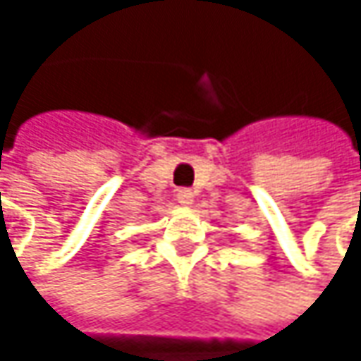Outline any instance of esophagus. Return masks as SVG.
Returning a JSON list of instances; mask_svg holds the SVG:
<instances>
[{"label": "esophagus", "mask_w": 361, "mask_h": 361, "mask_svg": "<svg viewBox=\"0 0 361 361\" xmlns=\"http://www.w3.org/2000/svg\"><path fill=\"white\" fill-rule=\"evenodd\" d=\"M176 198H178V202H181V204H190L192 198H194V194H192V190H188V188H180V190L176 192Z\"/></svg>", "instance_id": "obj_1"}]
</instances>
